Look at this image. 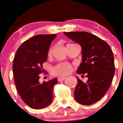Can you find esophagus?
I'll return each instance as SVG.
<instances>
[{"instance_id": "1", "label": "esophagus", "mask_w": 123, "mask_h": 123, "mask_svg": "<svg viewBox=\"0 0 123 123\" xmlns=\"http://www.w3.org/2000/svg\"><path fill=\"white\" fill-rule=\"evenodd\" d=\"M65 79V77H58V81L60 82V81H63Z\"/></svg>"}]
</instances>
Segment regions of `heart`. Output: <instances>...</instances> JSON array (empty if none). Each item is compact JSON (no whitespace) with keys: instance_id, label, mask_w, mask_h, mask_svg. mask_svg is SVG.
<instances>
[{"instance_id":"1","label":"heart","mask_w":123,"mask_h":123,"mask_svg":"<svg viewBox=\"0 0 123 123\" xmlns=\"http://www.w3.org/2000/svg\"><path fill=\"white\" fill-rule=\"evenodd\" d=\"M74 44H68L66 47ZM52 49H50L48 52V55H50L51 54ZM72 71V67L71 65L66 63H59L52 68L51 72L53 74L57 76H65L70 74Z\"/></svg>"}]
</instances>
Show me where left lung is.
Masks as SVG:
<instances>
[{
	"mask_svg": "<svg viewBox=\"0 0 123 123\" xmlns=\"http://www.w3.org/2000/svg\"><path fill=\"white\" fill-rule=\"evenodd\" d=\"M63 33L81 46L83 61L76 72L88 77L86 83L77 77L74 98L82 105H92L105 95L111 85L115 72L113 54L106 42L88 32Z\"/></svg>",
	"mask_w": 123,
	"mask_h": 123,
	"instance_id": "obj_1",
	"label": "left lung"
}]
</instances>
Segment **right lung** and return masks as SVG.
<instances>
[{"instance_id": "1", "label": "right lung", "mask_w": 123, "mask_h": 123, "mask_svg": "<svg viewBox=\"0 0 123 123\" xmlns=\"http://www.w3.org/2000/svg\"><path fill=\"white\" fill-rule=\"evenodd\" d=\"M56 34L38 35L25 41L18 48L12 63L15 87L21 99L35 109L46 108L53 100V88L58 83L55 78L39 82L43 63Z\"/></svg>"}]
</instances>
